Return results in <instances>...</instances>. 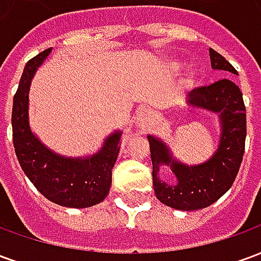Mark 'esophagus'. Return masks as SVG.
I'll return each mask as SVG.
<instances>
[{"mask_svg": "<svg viewBox=\"0 0 261 261\" xmlns=\"http://www.w3.org/2000/svg\"><path fill=\"white\" fill-rule=\"evenodd\" d=\"M149 119H151V114H149V110L147 108H141L138 109L136 112V117H134V121H136V124L138 128H147L148 124H149Z\"/></svg>", "mask_w": 261, "mask_h": 261, "instance_id": "esophagus-1", "label": "esophagus"}]
</instances>
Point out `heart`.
Returning a JSON list of instances; mask_svg holds the SVG:
<instances>
[{
    "label": "heart",
    "instance_id": "1",
    "mask_svg": "<svg viewBox=\"0 0 261 261\" xmlns=\"http://www.w3.org/2000/svg\"><path fill=\"white\" fill-rule=\"evenodd\" d=\"M183 67H185V63H183L181 60H173V61L170 63V68L173 69V71H179V69H181ZM197 76H198V74H197L196 69H190V71L187 72L186 81L189 84H194L197 81Z\"/></svg>",
    "mask_w": 261,
    "mask_h": 261
}]
</instances>
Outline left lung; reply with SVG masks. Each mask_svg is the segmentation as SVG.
I'll return each instance as SVG.
<instances>
[{
	"label": "left lung",
	"mask_w": 261,
	"mask_h": 261,
	"mask_svg": "<svg viewBox=\"0 0 261 261\" xmlns=\"http://www.w3.org/2000/svg\"><path fill=\"white\" fill-rule=\"evenodd\" d=\"M213 69L238 75L230 63L210 48ZM187 105L218 114L221 137L211 158L198 165H187L173 156L168 144L148 136L152 159V183L155 196L168 207L196 211L211 205L224 196L239 172L246 140V109L239 86L230 80H219L213 85L189 92ZM169 166L176 180L168 184L160 179V168Z\"/></svg>",
	"instance_id": "1"
}]
</instances>
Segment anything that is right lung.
Wrapping results in <instances>:
<instances>
[{"instance_id":"1","label":"right lung","mask_w":261,"mask_h":261,"mask_svg":"<svg viewBox=\"0 0 261 261\" xmlns=\"http://www.w3.org/2000/svg\"><path fill=\"white\" fill-rule=\"evenodd\" d=\"M50 53L47 48L29 60L20 76L12 106L15 153L28 179L47 200L63 207H92L109 194L123 133L113 131L97 152L80 158L60 155L39 140L29 123V91L37 68Z\"/></svg>"}]
</instances>
